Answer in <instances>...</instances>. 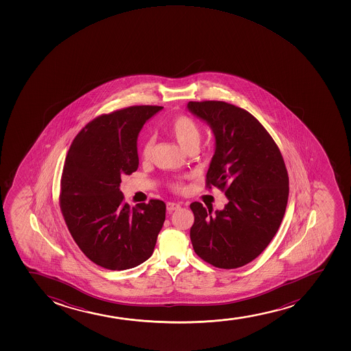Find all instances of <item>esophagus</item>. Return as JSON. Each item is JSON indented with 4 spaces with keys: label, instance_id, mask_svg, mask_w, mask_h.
Returning <instances> with one entry per match:
<instances>
[{
    "label": "esophagus",
    "instance_id": "1",
    "mask_svg": "<svg viewBox=\"0 0 351 351\" xmlns=\"http://www.w3.org/2000/svg\"><path fill=\"white\" fill-rule=\"evenodd\" d=\"M166 208L169 212H173V210H177L180 208V204H177V202H167L166 204Z\"/></svg>",
    "mask_w": 351,
    "mask_h": 351
}]
</instances>
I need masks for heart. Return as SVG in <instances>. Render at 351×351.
I'll return each instance as SVG.
<instances>
[{"label":"heart","mask_w":351,"mask_h":351,"mask_svg":"<svg viewBox=\"0 0 351 351\" xmlns=\"http://www.w3.org/2000/svg\"><path fill=\"white\" fill-rule=\"evenodd\" d=\"M166 131L179 143V145L182 146L185 151L197 147L200 143V138H202L200 126L197 121H194L193 118L189 117V116L174 117L172 121L167 123ZM152 146H154V143L149 138L143 143V145H141L143 158L149 159L151 157ZM171 186L176 191L182 190V187H184L182 180H176L171 184Z\"/></svg>","instance_id":"1"}]
</instances>
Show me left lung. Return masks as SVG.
Masks as SVG:
<instances>
[{
  "mask_svg": "<svg viewBox=\"0 0 351 351\" xmlns=\"http://www.w3.org/2000/svg\"><path fill=\"white\" fill-rule=\"evenodd\" d=\"M187 109L215 137L206 186L218 187L228 199L214 214L200 202L191 204L194 252L218 268L245 266L261 254L282 222L289 194L282 154L246 110L219 101H189Z\"/></svg>",
  "mask_w": 351,
  "mask_h": 351,
  "instance_id": "left-lung-1",
  "label": "left lung"
}]
</instances>
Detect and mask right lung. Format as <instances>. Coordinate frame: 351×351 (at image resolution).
<instances>
[{
	"mask_svg": "<svg viewBox=\"0 0 351 351\" xmlns=\"http://www.w3.org/2000/svg\"><path fill=\"white\" fill-rule=\"evenodd\" d=\"M162 106L139 105L101 114L73 139L65 158L60 206L65 223L86 258L110 270L130 269L154 253L165 221L164 202L130 208L121 174L139 165L138 134Z\"/></svg>",
	"mask_w": 351,
	"mask_h": 351,
	"instance_id": "obj_1",
	"label": "right lung"
}]
</instances>
